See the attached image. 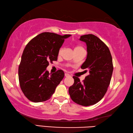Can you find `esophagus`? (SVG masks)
Masks as SVG:
<instances>
[{
  "label": "esophagus",
  "instance_id": "1",
  "mask_svg": "<svg viewBox=\"0 0 133 133\" xmlns=\"http://www.w3.org/2000/svg\"><path fill=\"white\" fill-rule=\"evenodd\" d=\"M64 76H65V77H70V75L69 74H67V73H65Z\"/></svg>",
  "mask_w": 133,
  "mask_h": 133
}]
</instances>
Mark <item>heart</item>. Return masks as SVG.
I'll return each instance as SVG.
<instances>
[{
    "label": "heart",
    "instance_id": "obj_1",
    "mask_svg": "<svg viewBox=\"0 0 133 133\" xmlns=\"http://www.w3.org/2000/svg\"><path fill=\"white\" fill-rule=\"evenodd\" d=\"M80 49H83V48L82 47V46H75L74 47V51H76V50H80ZM63 47H61L60 49H59V51H58V55H61V54H62V51H63Z\"/></svg>",
    "mask_w": 133,
    "mask_h": 133
}]
</instances>
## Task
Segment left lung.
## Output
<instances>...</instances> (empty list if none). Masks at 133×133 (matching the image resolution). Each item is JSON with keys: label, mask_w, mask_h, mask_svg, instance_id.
<instances>
[{"label": "left lung", "mask_w": 133, "mask_h": 133, "mask_svg": "<svg viewBox=\"0 0 133 133\" xmlns=\"http://www.w3.org/2000/svg\"><path fill=\"white\" fill-rule=\"evenodd\" d=\"M80 40L87 45V56L81 69L89 71V74L81 82L74 76V83L69 92L71 99L78 104L88 106L103 98L110 83L113 64L109 49L104 42L92 34L84 35Z\"/></svg>", "instance_id": "obj_1"}]
</instances>
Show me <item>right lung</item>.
I'll use <instances>...</instances> for the list:
<instances>
[{
	"label": "right lung",
	"mask_w": 133,
	"mask_h": 133,
	"mask_svg": "<svg viewBox=\"0 0 133 133\" xmlns=\"http://www.w3.org/2000/svg\"><path fill=\"white\" fill-rule=\"evenodd\" d=\"M70 36L45 32L34 38L25 47L18 75L20 87L28 99L41 102L49 99L54 93L64 73L58 70L51 74L46 68L50 62L57 61L59 49L64 39Z\"/></svg>",
	"instance_id": "obj_1"
}]
</instances>
